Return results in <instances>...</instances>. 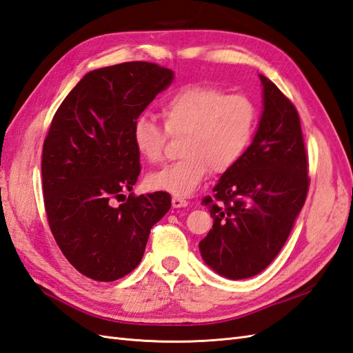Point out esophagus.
Masks as SVG:
<instances>
[{"label":"esophagus","mask_w":353,"mask_h":353,"mask_svg":"<svg viewBox=\"0 0 353 353\" xmlns=\"http://www.w3.org/2000/svg\"><path fill=\"white\" fill-rule=\"evenodd\" d=\"M187 205L188 202L184 199V197H178V196L172 197V206H174V208H184Z\"/></svg>","instance_id":"obj_1"}]
</instances>
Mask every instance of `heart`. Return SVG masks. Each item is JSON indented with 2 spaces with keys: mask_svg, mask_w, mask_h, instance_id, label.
I'll return each mask as SVG.
<instances>
[{
  "mask_svg": "<svg viewBox=\"0 0 353 353\" xmlns=\"http://www.w3.org/2000/svg\"><path fill=\"white\" fill-rule=\"evenodd\" d=\"M160 115L170 136L185 134L183 160L152 172L147 184L152 190L174 196H190L211 169L225 174L243 159L250 147L257 124V108L245 94H228L216 85L190 83L169 94ZM147 117L132 127L137 154L150 163L163 159L168 134Z\"/></svg>",
  "mask_w": 353,
  "mask_h": 353,
  "instance_id": "b5f03b06",
  "label": "heart"
}]
</instances>
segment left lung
<instances>
[{
    "label": "left lung",
    "mask_w": 353,
    "mask_h": 353,
    "mask_svg": "<svg viewBox=\"0 0 353 353\" xmlns=\"http://www.w3.org/2000/svg\"><path fill=\"white\" fill-rule=\"evenodd\" d=\"M263 110L253 142L243 159L225 172L205 197L214 219L199 243L203 262L221 277H253L285 245L303 210L307 192V152L299 115L263 74Z\"/></svg>",
    "instance_id": "1"
}]
</instances>
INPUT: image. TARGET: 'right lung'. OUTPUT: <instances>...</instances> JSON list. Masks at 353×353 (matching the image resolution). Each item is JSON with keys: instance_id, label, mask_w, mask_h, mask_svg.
Here are the masks:
<instances>
[{"instance_id": "1", "label": "right lung", "mask_w": 353, "mask_h": 353, "mask_svg": "<svg viewBox=\"0 0 353 353\" xmlns=\"http://www.w3.org/2000/svg\"><path fill=\"white\" fill-rule=\"evenodd\" d=\"M174 72L133 61L85 74L58 108L43 143L41 179L49 228L58 247L88 279L132 272L170 196L128 194L141 174L132 127Z\"/></svg>"}]
</instances>
